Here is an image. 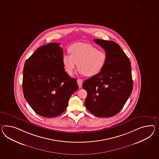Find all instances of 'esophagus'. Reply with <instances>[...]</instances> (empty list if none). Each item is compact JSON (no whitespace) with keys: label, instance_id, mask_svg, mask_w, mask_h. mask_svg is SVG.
Wrapping results in <instances>:
<instances>
[{"label":"esophagus","instance_id":"obj_1","mask_svg":"<svg viewBox=\"0 0 159 159\" xmlns=\"http://www.w3.org/2000/svg\"><path fill=\"white\" fill-rule=\"evenodd\" d=\"M77 83L79 88H81L82 87V80L81 79H78Z\"/></svg>","mask_w":159,"mask_h":159}]
</instances>
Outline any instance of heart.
I'll use <instances>...</instances> for the list:
<instances>
[{"label":"heart","mask_w":159,"mask_h":159,"mask_svg":"<svg viewBox=\"0 0 159 159\" xmlns=\"http://www.w3.org/2000/svg\"><path fill=\"white\" fill-rule=\"evenodd\" d=\"M70 53L63 55V63L67 73L72 74L77 64L78 72L92 77L100 73L107 62V55L89 44L76 43L69 48Z\"/></svg>","instance_id":"1"}]
</instances>
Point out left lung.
<instances>
[{
	"label": "left lung",
	"instance_id": "left-lung-1",
	"mask_svg": "<svg viewBox=\"0 0 159 159\" xmlns=\"http://www.w3.org/2000/svg\"><path fill=\"white\" fill-rule=\"evenodd\" d=\"M94 41L105 50L107 62L100 73L84 82L82 87L88 93L85 105L94 115L108 118L120 112L132 92L130 62L116 43Z\"/></svg>",
	"mask_w": 159,
	"mask_h": 159
}]
</instances>
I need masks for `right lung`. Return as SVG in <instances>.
Returning <instances> with one entry per match:
<instances>
[{
  "label": "right lung",
  "mask_w": 159,
  "mask_h": 159,
  "mask_svg": "<svg viewBox=\"0 0 159 159\" xmlns=\"http://www.w3.org/2000/svg\"><path fill=\"white\" fill-rule=\"evenodd\" d=\"M63 55L59 43H49L37 49L25 63V98L36 114L45 118L62 114L78 89L76 79L65 71Z\"/></svg>",
  "instance_id": "add662e5"
}]
</instances>
